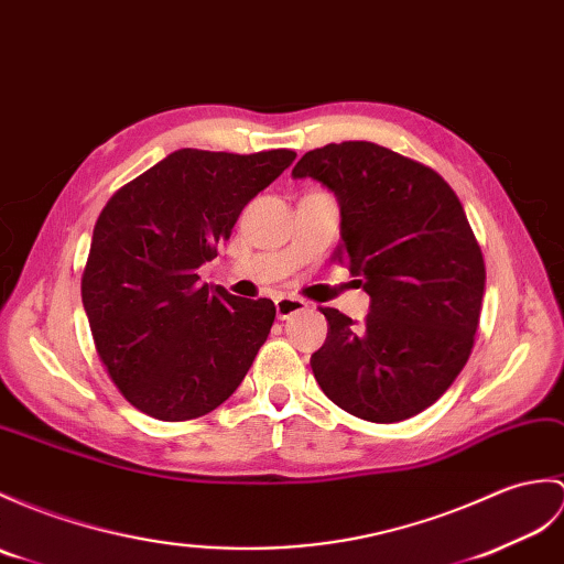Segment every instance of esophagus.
Instances as JSON below:
<instances>
[{
  "label": "esophagus",
  "mask_w": 564,
  "mask_h": 564,
  "mask_svg": "<svg viewBox=\"0 0 564 564\" xmlns=\"http://www.w3.org/2000/svg\"><path fill=\"white\" fill-rule=\"evenodd\" d=\"M303 310H307V303H305V300L291 297V295H281V297H276V314H279V319L293 317V314L303 312Z\"/></svg>",
  "instance_id": "obj_1"
}]
</instances>
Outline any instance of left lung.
<instances>
[{"mask_svg":"<svg viewBox=\"0 0 564 564\" xmlns=\"http://www.w3.org/2000/svg\"><path fill=\"white\" fill-rule=\"evenodd\" d=\"M312 177L341 208L338 261L370 295L362 322L322 307L329 336L312 372L338 409L399 423L435 403L470 356L486 264L464 206L435 170L372 141L307 151Z\"/></svg>","mask_w":564,"mask_h":564,"instance_id":"left-lung-1","label":"left lung"}]
</instances>
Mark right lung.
I'll list each match as a JSON object with an SVG mask.
<instances>
[{"mask_svg": "<svg viewBox=\"0 0 564 564\" xmlns=\"http://www.w3.org/2000/svg\"><path fill=\"white\" fill-rule=\"evenodd\" d=\"M295 153L180 149L117 192L82 279L98 356L124 399L159 421L218 409L242 384L276 307L199 283L240 212Z\"/></svg>", "mask_w": 564, "mask_h": 564, "instance_id": "right-lung-1", "label": "right lung"}]
</instances>
